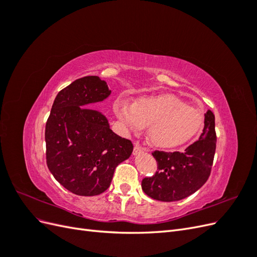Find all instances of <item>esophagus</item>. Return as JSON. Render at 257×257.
Masks as SVG:
<instances>
[{
	"label": "esophagus",
	"instance_id": "1",
	"mask_svg": "<svg viewBox=\"0 0 257 257\" xmlns=\"http://www.w3.org/2000/svg\"><path fill=\"white\" fill-rule=\"evenodd\" d=\"M146 150V148H144L141 144H136L135 145V147H134V155H137V154H139L141 152H143V151H145Z\"/></svg>",
	"mask_w": 257,
	"mask_h": 257
}]
</instances>
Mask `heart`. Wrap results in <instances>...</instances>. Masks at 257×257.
<instances>
[{
    "label": "heart",
    "instance_id": "b5f03b06",
    "mask_svg": "<svg viewBox=\"0 0 257 257\" xmlns=\"http://www.w3.org/2000/svg\"><path fill=\"white\" fill-rule=\"evenodd\" d=\"M113 111L123 125L138 132L148 126V139L159 148H177L191 142L205 124V112L174 94L146 95L133 104L118 98Z\"/></svg>",
    "mask_w": 257,
    "mask_h": 257
}]
</instances>
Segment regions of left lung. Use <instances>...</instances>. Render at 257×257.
Segmentation results:
<instances>
[{
  "label": "left lung",
  "mask_w": 257,
  "mask_h": 257,
  "mask_svg": "<svg viewBox=\"0 0 257 257\" xmlns=\"http://www.w3.org/2000/svg\"><path fill=\"white\" fill-rule=\"evenodd\" d=\"M215 147L214 114L208 110L199 139L183 152H152L158 163V172L143 179V191L149 197L161 201H177L192 195L208 180Z\"/></svg>",
  "instance_id": "obj_1"
}]
</instances>
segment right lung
I'll list each match as a JSON object with an SVG mask.
<instances>
[{"instance_id":"obj_1","label":"right lung","mask_w":257,"mask_h":257,"mask_svg":"<svg viewBox=\"0 0 257 257\" xmlns=\"http://www.w3.org/2000/svg\"><path fill=\"white\" fill-rule=\"evenodd\" d=\"M111 91L97 76H85L61 90L46 123V162L54 179L76 195L94 196L109 188L115 167L133 144L114 134L106 116L85 105Z\"/></svg>"}]
</instances>
